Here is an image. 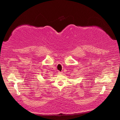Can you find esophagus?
I'll return each instance as SVG.
<instances>
[{
	"instance_id": "1",
	"label": "esophagus",
	"mask_w": 120,
	"mask_h": 120,
	"mask_svg": "<svg viewBox=\"0 0 120 120\" xmlns=\"http://www.w3.org/2000/svg\"><path fill=\"white\" fill-rule=\"evenodd\" d=\"M58 74H59V75H61V74H63V72L62 71H58Z\"/></svg>"
}]
</instances>
